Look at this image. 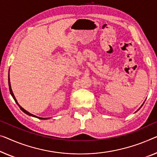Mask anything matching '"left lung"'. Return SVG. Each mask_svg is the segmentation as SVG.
I'll use <instances>...</instances> for the list:
<instances>
[{"label": "left lung", "mask_w": 157, "mask_h": 157, "mask_svg": "<svg viewBox=\"0 0 157 157\" xmlns=\"http://www.w3.org/2000/svg\"><path fill=\"white\" fill-rule=\"evenodd\" d=\"M142 105H143V104H142ZM139 109H138V110H139ZM138 110H137V111H138Z\"/></svg>", "instance_id": "left-lung-1"}]
</instances>
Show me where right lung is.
I'll use <instances>...</instances> for the list:
<instances>
[{
    "mask_svg": "<svg viewBox=\"0 0 157 157\" xmlns=\"http://www.w3.org/2000/svg\"><path fill=\"white\" fill-rule=\"evenodd\" d=\"M8 85H9V90H10V94H11V95H12V97H13V99H14V100H15V101L17 103V104L19 106V107H20V109L22 110V111L24 112V113H25L26 114H27V115H29V116H33V117H36V118H39V119H46V118H40V117H37V116H35L34 115H33V114H32V113H29V112L28 111H27L26 110H25L24 109L22 108V107H21L20 105L18 104V103H17V100H16V99H15V96H14V94H13V91H12V89H11V86H10V78H8Z\"/></svg>",
    "mask_w": 157,
    "mask_h": 157,
    "instance_id": "1",
    "label": "right lung"
}]
</instances>
